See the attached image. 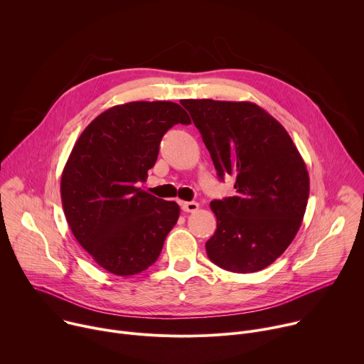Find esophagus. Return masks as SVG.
<instances>
[{
  "instance_id": "34e87169",
  "label": "esophagus",
  "mask_w": 364,
  "mask_h": 364,
  "mask_svg": "<svg viewBox=\"0 0 364 364\" xmlns=\"http://www.w3.org/2000/svg\"><path fill=\"white\" fill-rule=\"evenodd\" d=\"M180 204H181V209L187 213H193L198 209V203L196 201H181Z\"/></svg>"
}]
</instances>
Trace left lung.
<instances>
[{
  "label": "left lung",
  "mask_w": 364,
  "mask_h": 364,
  "mask_svg": "<svg viewBox=\"0 0 364 364\" xmlns=\"http://www.w3.org/2000/svg\"><path fill=\"white\" fill-rule=\"evenodd\" d=\"M220 178L236 196L210 203L218 229L205 252L237 274L269 267L291 245L305 215L309 177L287 129L252 102L184 99Z\"/></svg>",
  "instance_id": "obj_1"
}]
</instances>
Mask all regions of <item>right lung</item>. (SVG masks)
Here are the masks:
<instances>
[{
	"instance_id": "right-lung-1",
	"label": "right lung",
	"mask_w": 364,
	"mask_h": 364,
	"mask_svg": "<svg viewBox=\"0 0 364 364\" xmlns=\"http://www.w3.org/2000/svg\"><path fill=\"white\" fill-rule=\"evenodd\" d=\"M191 119L178 103L136 100L97 115L77 138L62 173L69 228L105 271L136 275L161 253L180 207L141 190L164 134Z\"/></svg>"
}]
</instances>
